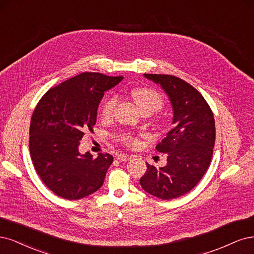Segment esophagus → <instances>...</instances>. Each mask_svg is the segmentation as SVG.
I'll list each match as a JSON object with an SVG mask.
<instances>
[{"instance_id":"obj_1","label":"esophagus","mask_w":254,"mask_h":254,"mask_svg":"<svg viewBox=\"0 0 254 254\" xmlns=\"http://www.w3.org/2000/svg\"><path fill=\"white\" fill-rule=\"evenodd\" d=\"M130 158H132V156H130V155H127V154H121L120 153V154L117 155V159L120 160V161H127Z\"/></svg>"}]
</instances>
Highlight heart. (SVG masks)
Returning <instances> with one entry per match:
<instances>
[{
  "mask_svg": "<svg viewBox=\"0 0 254 254\" xmlns=\"http://www.w3.org/2000/svg\"><path fill=\"white\" fill-rule=\"evenodd\" d=\"M130 95H132L133 100L137 104L139 110L141 111V113L152 114L154 112L160 110L163 106V99L161 95L153 88L136 87L132 92H130ZM116 105H117L116 96L112 95L106 98L101 106V111H100L102 119L108 120L112 118ZM117 138L119 141L124 142L126 145H128V146H135L137 144V139L127 133L120 134L118 135Z\"/></svg>",
  "mask_w": 254,
  "mask_h": 254,
  "instance_id": "obj_1",
  "label": "heart"
}]
</instances>
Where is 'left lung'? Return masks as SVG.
<instances>
[{
	"label": "left lung",
	"mask_w": 254,
	"mask_h": 254,
	"mask_svg": "<svg viewBox=\"0 0 254 254\" xmlns=\"http://www.w3.org/2000/svg\"><path fill=\"white\" fill-rule=\"evenodd\" d=\"M167 93L173 108V127L156 145L167 153V165L156 168L146 163L140 178L142 189L158 198L169 200L185 195L206 173L215 142V121L201 94L181 78L144 73Z\"/></svg>",
	"instance_id": "1"
}]
</instances>
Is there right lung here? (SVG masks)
<instances>
[{
  "mask_svg": "<svg viewBox=\"0 0 254 254\" xmlns=\"http://www.w3.org/2000/svg\"><path fill=\"white\" fill-rule=\"evenodd\" d=\"M124 77L82 72L44 94L32 113L29 151L38 175L48 189L65 199L86 197L99 190L113 156L80 154L84 132L96 125L104 92Z\"/></svg>",
  "mask_w": 254,
  "mask_h": 254,
  "instance_id": "1",
  "label": "right lung"
}]
</instances>
